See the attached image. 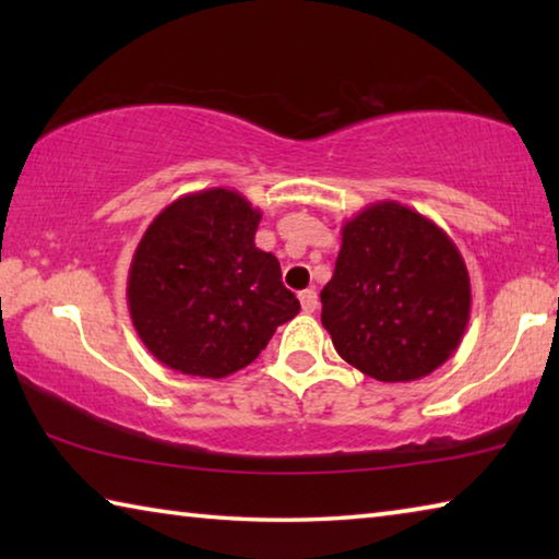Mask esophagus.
<instances>
[{"instance_id": "1", "label": "esophagus", "mask_w": 559, "mask_h": 559, "mask_svg": "<svg viewBox=\"0 0 559 559\" xmlns=\"http://www.w3.org/2000/svg\"><path fill=\"white\" fill-rule=\"evenodd\" d=\"M298 300H300L302 313H316V310H318V293L313 288L302 290L300 296H298Z\"/></svg>"}]
</instances>
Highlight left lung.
Returning <instances> with one entry per match:
<instances>
[{
  "instance_id": "left-lung-1",
  "label": "left lung",
  "mask_w": 559,
  "mask_h": 559,
  "mask_svg": "<svg viewBox=\"0 0 559 559\" xmlns=\"http://www.w3.org/2000/svg\"><path fill=\"white\" fill-rule=\"evenodd\" d=\"M335 273L320 290L337 355L380 382H412L456 353L471 318V278L441 226L400 202L343 224Z\"/></svg>"
}]
</instances>
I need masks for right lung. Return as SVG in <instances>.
<instances>
[{
  "mask_svg": "<svg viewBox=\"0 0 559 559\" xmlns=\"http://www.w3.org/2000/svg\"><path fill=\"white\" fill-rule=\"evenodd\" d=\"M259 222L243 194L212 187L182 194L145 229L128 271V310L169 370L222 380L298 316L278 259L253 243Z\"/></svg>",
  "mask_w": 559,
  "mask_h": 559,
  "instance_id": "1",
  "label": "right lung"
}]
</instances>
